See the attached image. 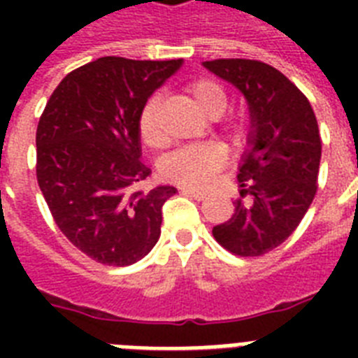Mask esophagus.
I'll use <instances>...</instances> for the list:
<instances>
[{"label": "esophagus", "instance_id": "esophagus-1", "mask_svg": "<svg viewBox=\"0 0 358 358\" xmlns=\"http://www.w3.org/2000/svg\"><path fill=\"white\" fill-rule=\"evenodd\" d=\"M182 193L187 196H193L195 201H204V199H206V193H204V191H196L193 189V187H182Z\"/></svg>", "mask_w": 358, "mask_h": 358}]
</instances>
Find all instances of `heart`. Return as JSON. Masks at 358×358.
I'll return each instance as SVG.
<instances>
[{"mask_svg":"<svg viewBox=\"0 0 358 358\" xmlns=\"http://www.w3.org/2000/svg\"><path fill=\"white\" fill-rule=\"evenodd\" d=\"M191 100L202 113L208 117H219L223 113L229 96L221 83L210 78L193 81L187 87ZM159 109H162V96L152 94L141 108L139 113V134L148 146L159 148L167 145V134L159 124ZM232 134L239 137L241 126L234 124ZM227 159V150L217 143H201L189 145L174 150L162 162V174L174 184L187 185V187H206L210 180L219 169L223 167Z\"/></svg>","mask_w":358,"mask_h":358,"instance_id":"heart-1","label":"heart"}]
</instances>
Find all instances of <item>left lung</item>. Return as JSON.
I'll return each mask as SVG.
<instances>
[{
  "mask_svg": "<svg viewBox=\"0 0 358 358\" xmlns=\"http://www.w3.org/2000/svg\"><path fill=\"white\" fill-rule=\"evenodd\" d=\"M204 69L234 85L249 106L250 129L241 156L239 195L213 238L238 256H260L288 238L314 201L322 139L310 102L269 64L250 59L204 61Z\"/></svg>",
  "mask_w": 358,
  "mask_h": 358,
  "instance_id": "8db88e82",
  "label": "left lung"
}]
</instances>
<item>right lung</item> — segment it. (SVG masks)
I'll list each match as a JSON object with an SVG mask.
<instances>
[{
    "instance_id": "obj_1",
    "label": "right lung",
    "mask_w": 358,
    "mask_h": 358,
    "mask_svg": "<svg viewBox=\"0 0 358 358\" xmlns=\"http://www.w3.org/2000/svg\"><path fill=\"white\" fill-rule=\"evenodd\" d=\"M174 61L100 57L70 72L36 128V180L70 243L108 266H129L162 234L173 185L141 187L139 113L176 70Z\"/></svg>"
}]
</instances>
